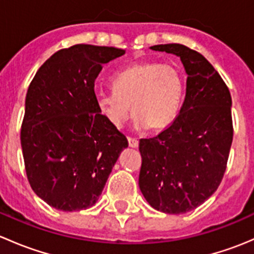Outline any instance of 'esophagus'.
Returning <instances> with one entry per match:
<instances>
[{"instance_id": "1", "label": "esophagus", "mask_w": 254, "mask_h": 254, "mask_svg": "<svg viewBox=\"0 0 254 254\" xmlns=\"http://www.w3.org/2000/svg\"><path fill=\"white\" fill-rule=\"evenodd\" d=\"M127 141H129L130 147H137L139 146V140L135 139V137H127Z\"/></svg>"}]
</instances>
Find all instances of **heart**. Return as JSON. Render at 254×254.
<instances>
[{
    "mask_svg": "<svg viewBox=\"0 0 254 254\" xmlns=\"http://www.w3.org/2000/svg\"><path fill=\"white\" fill-rule=\"evenodd\" d=\"M113 91L97 98L99 111L114 127H122L134 113L139 127L162 130L178 117L184 81L181 71L170 64L139 61L118 72Z\"/></svg>",
    "mask_w": 254,
    "mask_h": 254,
    "instance_id": "heart-1",
    "label": "heart"
}]
</instances>
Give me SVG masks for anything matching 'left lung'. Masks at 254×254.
Returning a JSON list of instances; mask_svg holds the SVG:
<instances>
[{"mask_svg":"<svg viewBox=\"0 0 254 254\" xmlns=\"http://www.w3.org/2000/svg\"><path fill=\"white\" fill-rule=\"evenodd\" d=\"M151 49L179 56L188 77L175 122L157 136L140 140L139 187L153 209L183 214L210 198L224 178L234 137L231 94L198 51L182 44Z\"/></svg>","mask_w":254,"mask_h":254,"instance_id":"obj_1","label":"left lung"}]
</instances>
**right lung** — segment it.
Segmentation results:
<instances>
[{"label":"right lung","instance_id":"1","mask_svg":"<svg viewBox=\"0 0 254 254\" xmlns=\"http://www.w3.org/2000/svg\"><path fill=\"white\" fill-rule=\"evenodd\" d=\"M113 47L76 44L40 66L28 88L20 129L25 172L34 193L63 211L93 206L120 152L124 134L101 114L94 81Z\"/></svg>","mask_w":254,"mask_h":254}]
</instances>
